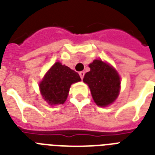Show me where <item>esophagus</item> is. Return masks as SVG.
I'll return each mask as SVG.
<instances>
[{
	"instance_id": "esophagus-1",
	"label": "esophagus",
	"mask_w": 155,
	"mask_h": 155,
	"mask_svg": "<svg viewBox=\"0 0 155 155\" xmlns=\"http://www.w3.org/2000/svg\"><path fill=\"white\" fill-rule=\"evenodd\" d=\"M79 74H80V78H81V80H82L83 78H84V71H80V72H79Z\"/></svg>"
}]
</instances>
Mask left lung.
Wrapping results in <instances>:
<instances>
[{
    "mask_svg": "<svg viewBox=\"0 0 155 155\" xmlns=\"http://www.w3.org/2000/svg\"><path fill=\"white\" fill-rule=\"evenodd\" d=\"M89 68L90 71L85 74L83 81L88 85L97 105H109L115 101L120 92V80L117 71L100 59H95Z\"/></svg>",
    "mask_w": 155,
    "mask_h": 155,
    "instance_id": "1",
    "label": "left lung"
}]
</instances>
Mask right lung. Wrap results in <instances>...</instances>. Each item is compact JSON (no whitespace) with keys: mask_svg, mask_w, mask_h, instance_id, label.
<instances>
[{"mask_svg":"<svg viewBox=\"0 0 155 155\" xmlns=\"http://www.w3.org/2000/svg\"><path fill=\"white\" fill-rule=\"evenodd\" d=\"M80 80L77 72L57 62L50 68L40 82V92L42 98L49 104H60L68 98L71 85Z\"/></svg>","mask_w":155,"mask_h":155,"instance_id":"add662e5","label":"right lung"}]
</instances>
